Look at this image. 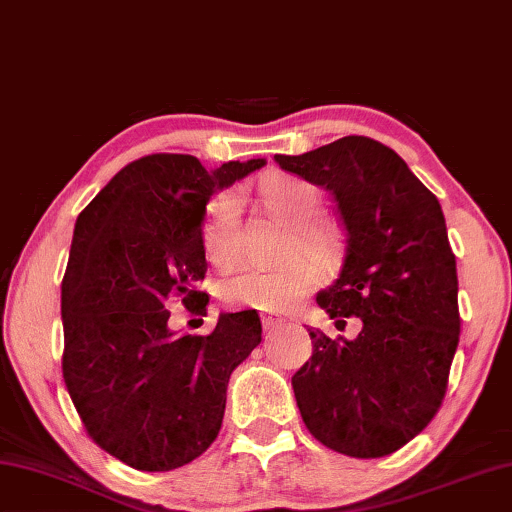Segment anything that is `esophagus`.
Returning <instances> with one entry per match:
<instances>
[{
  "label": "esophagus",
  "mask_w": 512,
  "mask_h": 512,
  "mask_svg": "<svg viewBox=\"0 0 512 512\" xmlns=\"http://www.w3.org/2000/svg\"><path fill=\"white\" fill-rule=\"evenodd\" d=\"M282 319H278V316H271V314H262V326L264 330H273V328H280L282 326Z\"/></svg>",
  "instance_id": "obj_1"
}]
</instances>
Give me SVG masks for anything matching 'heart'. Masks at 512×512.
Listing matches in <instances>:
<instances>
[{
    "instance_id": "1",
    "label": "heart",
    "mask_w": 512,
    "mask_h": 512,
    "mask_svg": "<svg viewBox=\"0 0 512 512\" xmlns=\"http://www.w3.org/2000/svg\"><path fill=\"white\" fill-rule=\"evenodd\" d=\"M266 207L282 221L294 225V237L287 253L294 255L280 266H250L223 282L221 298L230 307H250L262 312H289L319 282V266L305 252L321 262L335 255L337 237L330 225L316 221L321 196L310 182L298 177H271L262 184ZM239 216L241 196L223 191L207 205L202 243L207 257L218 266H232L239 257Z\"/></svg>"
}]
</instances>
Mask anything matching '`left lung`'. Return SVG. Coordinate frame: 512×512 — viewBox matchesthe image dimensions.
<instances>
[{"mask_svg":"<svg viewBox=\"0 0 512 512\" xmlns=\"http://www.w3.org/2000/svg\"><path fill=\"white\" fill-rule=\"evenodd\" d=\"M282 170L332 193L346 241L337 280L316 303L355 339L310 330L312 358L291 387L307 431L353 458L399 451L440 410L458 348V273L437 198L387 145L344 136Z\"/></svg>","mask_w":512,"mask_h":512,"instance_id":"1","label":"left lung"}]
</instances>
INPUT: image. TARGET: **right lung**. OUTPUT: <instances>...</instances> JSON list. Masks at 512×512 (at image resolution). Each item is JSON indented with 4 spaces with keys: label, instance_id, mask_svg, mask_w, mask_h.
I'll return each mask as SVG.
<instances>
[{
    "label": "right lung",
    "instance_id": "right-lung-1",
    "mask_svg": "<svg viewBox=\"0 0 512 512\" xmlns=\"http://www.w3.org/2000/svg\"><path fill=\"white\" fill-rule=\"evenodd\" d=\"M266 159L207 170L191 154L127 164L77 216L61 285L63 380L97 446L141 472L196 460L223 424L232 371L262 342L255 310L175 335V296L205 314L207 202Z\"/></svg>",
    "mask_w": 512,
    "mask_h": 512
}]
</instances>
